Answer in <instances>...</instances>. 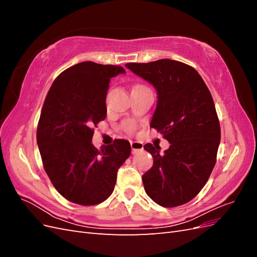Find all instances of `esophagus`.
<instances>
[{
	"instance_id": "1",
	"label": "esophagus",
	"mask_w": 257,
	"mask_h": 257,
	"mask_svg": "<svg viewBox=\"0 0 257 257\" xmlns=\"http://www.w3.org/2000/svg\"><path fill=\"white\" fill-rule=\"evenodd\" d=\"M131 148H132V153L135 154L144 149V145L141 142H131Z\"/></svg>"
}]
</instances>
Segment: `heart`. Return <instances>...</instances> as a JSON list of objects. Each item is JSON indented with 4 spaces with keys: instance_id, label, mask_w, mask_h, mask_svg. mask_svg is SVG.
I'll return each mask as SVG.
<instances>
[{
    "instance_id": "heart-1",
    "label": "heart",
    "mask_w": 257,
    "mask_h": 257,
    "mask_svg": "<svg viewBox=\"0 0 257 257\" xmlns=\"http://www.w3.org/2000/svg\"><path fill=\"white\" fill-rule=\"evenodd\" d=\"M127 128H128V130H133V124L130 123L128 125H127Z\"/></svg>"
}]
</instances>
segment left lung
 <instances>
[{"label": "left lung", "mask_w": 257, "mask_h": 257, "mask_svg": "<svg viewBox=\"0 0 257 257\" xmlns=\"http://www.w3.org/2000/svg\"><path fill=\"white\" fill-rule=\"evenodd\" d=\"M125 67L157 90V108L150 127L170 144L144 146L153 165L143 175L147 195L163 207H177L195 197L215 164L221 130L210 91L195 68L182 62L162 59Z\"/></svg>", "instance_id": "obj_1"}]
</instances>
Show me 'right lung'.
Wrapping results in <instances>:
<instances>
[{
    "mask_svg": "<svg viewBox=\"0 0 257 257\" xmlns=\"http://www.w3.org/2000/svg\"><path fill=\"white\" fill-rule=\"evenodd\" d=\"M118 65L85 61L62 72L46 96L37 126L44 168L54 188L72 203L92 206L111 195L116 173L131 154L127 141L97 150L93 130L106 118V95Z\"/></svg>",
    "mask_w": 257,
    "mask_h": 257,
    "instance_id": "right-lung-1",
    "label": "right lung"
}]
</instances>
